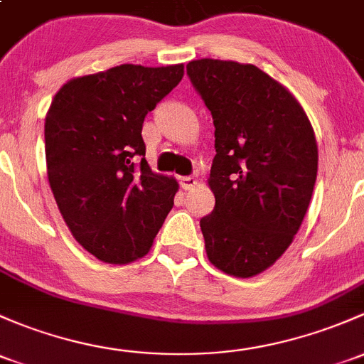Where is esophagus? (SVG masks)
<instances>
[{
    "label": "esophagus",
    "instance_id": "1",
    "mask_svg": "<svg viewBox=\"0 0 364 364\" xmlns=\"http://www.w3.org/2000/svg\"><path fill=\"white\" fill-rule=\"evenodd\" d=\"M195 185H197V179H195L193 176H183V178H179V186H181L183 190L193 188Z\"/></svg>",
    "mask_w": 364,
    "mask_h": 364
}]
</instances>
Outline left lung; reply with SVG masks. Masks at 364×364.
<instances>
[{
    "label": "left lung",
    "mask_w": 364,
    "mask_h": 364,
    "mask_svg": "<svg viewBox=\"0 0 364 364\" xmlns=\"http://www.w3.org/2000/svg\"><path fill=\"white\" fill-rule=\"evenodd\" d=\"M186 73L214 124L205 252L221 272L252 277L300 230L317 176L314 129L291 92L252 64L197 59Z\"/></svg>",
    "instance_id": "left-lung-1"
}]
</instances>
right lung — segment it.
I'll return each instance as SVG.
<instances>
[{
    "label": "right lung",
    "instance_id": "obj_1",
    "mask_svg": "<svg viewBox=\"0 0 364 364\" xmlns=\"http://www.w3.org/2000/svg\"><path fill=\"white\" fill-rule=\"evenodd\" d=\"M183 75V64H120L71 78L48 108L45 155L53 198L73 237L101 262L125 265L148 255L174 205L178 181L150 169L141 131Z\"/></svg>",
    "mask_w": 364,
    "mask_h": 364
}]
</instances>
